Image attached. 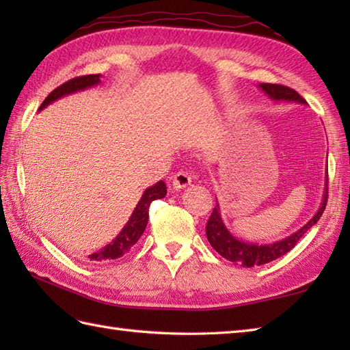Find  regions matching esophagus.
<instances>
[{
    "mask_svg": "<svg viewBox=\"0 0 350 350\" xmlns=\"http://www.w3.org/2000/svg\"><path fill=\"white\" fill-rule=\"evenodd\" d=\"M171 183H173V188L177 191L187 188L191 185V174L188 171H179V173H176L173 176V182Z\"/></svg>",
    "mask_w": 350,
    "mask_h": 350,
    "instance_id": "obj_1",
    "label": "esophagus"
}]
</instances>
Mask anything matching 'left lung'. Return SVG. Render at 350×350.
<instances>
[{
	"label": "left lung",
	"instance_id": "obj_1",
	"mask_svg": "<svg viewBox=\"0 0 350 350\" xmlns=\"http://www.w3.org/2000/svg\"><path fill=\"white\" fill-rule=\"evenodd\" d=\"M260 88L269 96L272 100H288V102H298V103H306L302 96L295 92L293 88L281 85V84H267L263 83L260 84ZM326 182H328V176H326ZM326 202H328V183H326V188L323 192V200H322V206L321 209L317 211V213L311 218L306 226L301 227L298 232L293 233L292 236L286 237V239L273 242L269 245H257V243H248L236 239L234 236L230 234L228 230L226 228L224 222L221 219V213H219V206H217L213 209L209 221L206 224V236L207 241L213 247V250L218 252L219 256L224 258L230 260L236 265H241L243 267H252V266H260L265 263L273 262L280 257H282L292 250L304 233L308 232V228L313 227L319 218L322 217V213L326 207Z\"/></svg>",
	"mask_w": 350,
	"mask_h": 350
}]
</instances>
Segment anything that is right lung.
Here are the masks:
<instances>
[{"mask_svg": "<svg viewBox=\"0 0 350 350\" xmlns=\"http://www.w3.org/2000/svg\"><path fill=\"white\" fill-rule=\"evenodd\" d=\"M99 83H100V75H84V77L69 79L68 83L57 87L54 92H51L48 94V98L42 102L39 111L43 109L44 107H48L49 103H52L54 100L63 98L66 94L85 90V88L93 87ZM165 196H167V188H165V183L162 180L154 183L153 187L147 188L144 191L143 197H141V200L138 202L135 211L132 212L129 221L126 222V226L122 228L120 234H118L113 242L108 243L107 247H103L100 251L88 256V258L94 260V262H102V260H114L126 254V252H128L133 245L138 242L141 234L144 233L147 221H148V207H150V203L153 200L163 198Z\"/></svg>", "mask_w": 350, "mask_h": 350, "instance_id": "1", "label": "right lung"}]
</instances>
